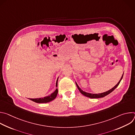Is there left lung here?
Returning <instances> with one entry per match:
<instances>
[{
    "mask_svg": "<svg viewBox=\"0 0 135 135\" xmlns=\"http://www.w3.org/2000/svg\"><path fill=\"white\" fill-rule=\"evenodd\" d=\"M123 75H122V77H121V78L120 80L119 81V82L117 83V84L116 85L114 86L112 89H110L109 90H108V91H106V92H103V93H101L93 94V93H88V92H86L83 91V90L79 86V85H78V84L76 83V84L77 87H78V89H79V91H80V92H81L83 95L86 96V97H89V98H103V97H105L106 95H108V94H109L110 93H111L113 91H114L115 89H116V88L118 87V86L119 85V84H120L121 81L122 80V78H123Z\"/></svg>",
    "mask_w": 135,
    "mask_h": 135,
    "instance_id": "8db88e82",
    "label": "left lung"
}]
</instances>
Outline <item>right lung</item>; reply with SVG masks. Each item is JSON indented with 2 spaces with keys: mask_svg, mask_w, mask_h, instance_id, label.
Segmentation results:
<instances>
[{
  "mask_svg": "<svg viewBox=\"0 0 135 135\" xmlns=\"http://www.w3.org/2000/svg\"><path fill=\"white\" fill-rule=\"evenodd\" d=\"M57 80H58V78L57 79L56 82V87L57 86ZM57 92H58V90H57V89H56L55 91L51 93L50 95L49 96H46V97H45L44 98H35V99H29L30 100L37 103H49L50 102L54 100L57 95Z\"/></svg>",
  "mask_w": 135,
  "mask_h": 135,
  "instance_id": "add662e5",
  "label": "right lung"
}]
</instances>
